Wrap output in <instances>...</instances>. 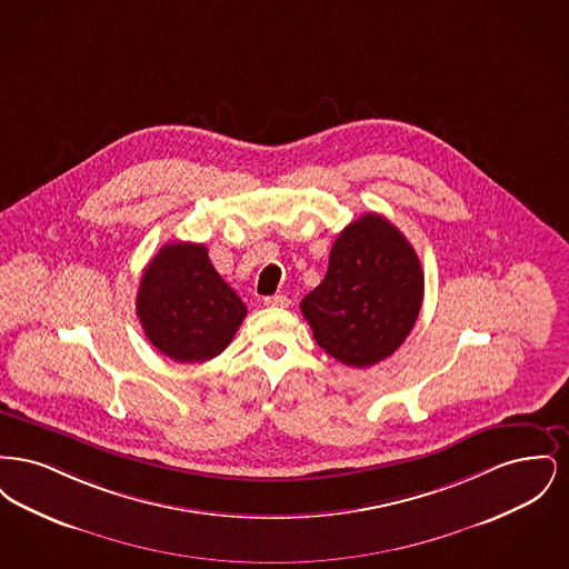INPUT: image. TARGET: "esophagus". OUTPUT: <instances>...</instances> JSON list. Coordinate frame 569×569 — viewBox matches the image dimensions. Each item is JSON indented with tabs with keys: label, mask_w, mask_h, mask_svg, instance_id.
I'll use <instances>...</instances> for the list:
<instances>
[{
	"label": "esophagus",
	"mask_w": 569,
	"mask_h": 569,
	"mask_svg": "<svg viewBox=\"0 0 569 569\" xmlns=\"http://www.w3.org/2000/svg\"><path fill=\"white\" fill-rule=\"evenodd\" d=\"M264 305L267 307H288L290 305V298L283 297V295H277V297H267L264 298Z\"/></svg>",
	"instance_id": "1"
}]
</instances>
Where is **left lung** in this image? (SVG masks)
Masks as SVG:
<instances>
[{
    "instance_id": "obj_1",
    "label": "left lung",
    "mask_w": 569,
    "mask_h": 569,
    "mask_svg": "<svg viewBox=\"0 0 569 569\" xmlns=\"http://www.w3.org/2000/svg\"><path fill=\"white\" fill-rule=\"evenodd\" d=\"M425 297V272L406 237L367 213L332 244L325 281L300 300L318 346L348 367H371L401 348Z\"/></svg>"
}]
</instances>
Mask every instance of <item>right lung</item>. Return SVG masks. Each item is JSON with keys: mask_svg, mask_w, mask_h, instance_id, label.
<instances>
[{"mask_svg": "<svg viewBox=\"0 0 569 569\" xmlns=\"http://www.w3.org/2000/svg\"><path fill=\"white\" fill-rule=\"evenodd\" d=\"M136 316L147 339L177 362L223 352L247 316L200 243H166L142 272Z\"/></svg>", "mask_w": 569, "mask_h": 569, "instance_id": "add662e5", "label": "right lung"}]
</instances>
